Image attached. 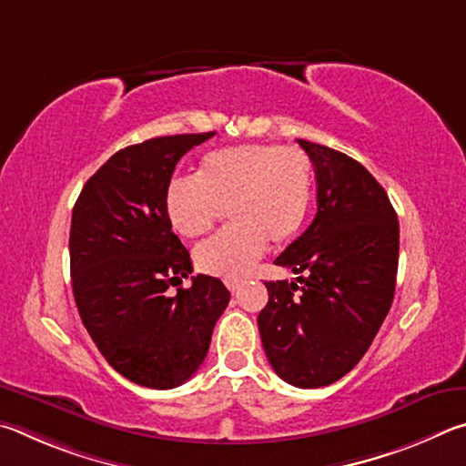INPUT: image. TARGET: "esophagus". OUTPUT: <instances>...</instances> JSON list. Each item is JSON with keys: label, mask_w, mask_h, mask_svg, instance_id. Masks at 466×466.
Wrapping results in <instances>:
<instances>
[{"label": "esophagus", "mask_w": 466, "mask_h": 466, "mask_svg": "<svg viewBox=\"0 0 466 466\" xmlns=\"http://www.w3.org/2000/svg\"><path fill=\"white\" fill-rule=\"evenodd\" d=\"M241 287H243V282H241V280H227V289L231 290L233 295H235V292H238Z\"/></svg>", "instance_id": "esophagus-1"}]
</instances>
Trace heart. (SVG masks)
Masks as SVG:
<instances>
[{
  "mask_svg": "<svg viewBox=\"0 0 466 466\" xmlns=\"http://www.w3.org/2000/svg\"><path fill=\"white\" fill-rule=\"evenodd\" d=\"M313 200L311 159L280 145H238L210 151L194 177H174L163 207L184 238H200L228 207L231 227L196 248L198 270L225 280L243 279L268 239L297 238Z\"/></svg>",
  "mask_w": 466,
  "mask_h": 466,
  "instance_id": "b5f03b06",
  "label": "heart"
}]
</instances>
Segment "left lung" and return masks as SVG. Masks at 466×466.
<instances>
[{"instance_id":"obj_1","label":"left lung","mask_w":466,"mask_h":466,"mask_svg":"<svg viewBox=\"0 0 466 466\" xmlns=\"http://www.w3.org/2000/svg\"><path fill=\"white\" fill-rule=\"evenodd\" d=\"M317 179V215L276 258L299 282H266L258 315L268 362L300 389L339 380L370 348L395 297L399 220L362 163L299 138Z\"/></svg>"}]
</instances>
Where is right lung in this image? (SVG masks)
<instances>
[{"label":"right lung","mask_w":466,"mask_h":466,"mask_svg":"<svg viewBox=\"0 0 466 466\" xmlns=\"http://www.w3.org/2000/svg\"><path fill=\"white\" fill-rule=\"evenodd\" d=\"M215 133L171 135L114 153L73 207L69 258L81 321L114 370L149 389H174L207 358L228 290L192 276L187 249L171 231L166 187L182 155Z\"/></svg>","instance_id":"right-lung-1"}]
</instances>
